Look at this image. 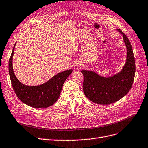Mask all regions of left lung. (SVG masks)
<instances>
[{"mask_svg": "<svg viewBox=\"0 0 148 148\" xmlns=\"http://www.w3.org/2000/svg\"><path fill=\"white\" fill-rule=\"evenodd\" d=\"M127 48V59L121 71L116 74L103 77L92 71L83 70V89L86 96L92 102L101 105L111 104L119 101L131 89L136 71L135 60L130 42L120 29Z\"/></svg>", "mask_w": 148, "mask_h": 148, "instance_id": "8db88e82", "label": "left lung"}]
</instances>
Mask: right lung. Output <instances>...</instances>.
Here are the masks:
<instances>
[{"label":"right lung","mask_w":148,"mask_h":148,"mask_svg":"<svg viewBox=\"0 0 148 148\" xmlns=\"http://www.w3.org/2000/svg\"><path fill=\"white\" fill-rule=\"evenodd\" d=\"M14 46L9 61V73L14 90L21 102L33 108H47L54 104L60 97L65 80L73 70H68L58 73L46 83L38 86H27L21 83L16 77L12 66Z\"/></svg>","instance_id":"obj_1"}]
</instances>
